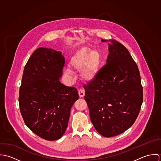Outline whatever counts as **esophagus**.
Here are the masks:
<instances>
[{"label": "esophagus", "instance_id": "obj_1", "mask_svg": "<svg viewBox=\"0 0 161 161\" xmlns=\"http://www.w3.org/2000/svg\"><path fill=\"white\" fill-rule=\"evenodd\" d=\"M78 92H79V95L80 97H83L85 95V91L84 89L79 90Z\"/></svg>", "mask_w": 161, "mask_h": 161}]
</instances>
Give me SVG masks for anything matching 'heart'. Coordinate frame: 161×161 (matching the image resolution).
<instances>
[{
    "instance_id": "heart-1",
    "label": "heart",
    "mask_w": 161,
    "mask_h": 161,
    "mask_svg": "<svg viewBox=\"0 0 161 161\" xmlns=\"http://www.w3.org/2000/svg\"><path fill=\"white\" fill-rule=\"evenodd\" d=\"M101 56L97 50L84 47L79 49L71 58L69 66L74 70H80L81 77L87 81H92L98 75L101 66ZM66 73L71 74L69 69Z\"/></svg>"
}]
</instances>
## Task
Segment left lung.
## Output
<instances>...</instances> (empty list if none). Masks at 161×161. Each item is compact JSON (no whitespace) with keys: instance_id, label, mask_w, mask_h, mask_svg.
I'll use <instances>...</instances> for the list:
<instances>
[{"instance_id":"obj_1","label":"left lung","mask_w":161,"mask_h":161,"mask_svg":"<svg viewBox=\"0 0 161 161\" xmlns=\"http://www.w3.org/2000/svg\"><path fill=\"white\" fill-rule=\"evenodd\" d=\"M109 41L112 44H108L107 64L84 87L91 120L104 137L117 136L130 128L138 117L143 100L138 66L122 44Z\"/></svg>"}]
</instances>
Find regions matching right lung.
<instances>
[{
  "label": "right lung",
  "mask_w": 161,
  "mask_h": 161,
  "mask_svg": "<svg viewBox=\"0 0 161 161\" xmlns=\"http://www.w3.org/2000/svg\"><path fill=\"white\" fill-rule=\"evenodd\" d=\"M65 60L61 52L39 47L29 58L20 87V110L25 125L47 141L61 138L70 108L79 98L77 89L59 81Z\"/></svg>",
  "instance_id": "obj_1"
}]
</instances>
